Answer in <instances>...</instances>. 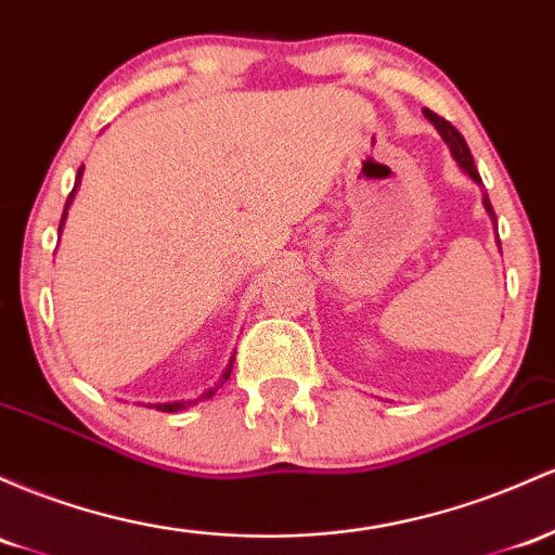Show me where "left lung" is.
<instances>
[{"label":"left lung","mask_w":555,"mask_h":555,"mask_svg":"<svg viewBox=\"0 0 555 555\" xmlns=\"http://www.w3.org/2000/svg\"><path fill=\"white\" fill-rule=\"evenodd\" d=\"M424 115L426 118L431 120V124H435V129L440 131V137L446 139V144L450 147V152H453V157H455V163H459L461 168L466 170L468 176H472L474 181H477V184H482V179H479V173H477V168H474V157H472V152H468V144H466V139L461 137L459 133V129H455V126H450L446 118H440V115L437 113H431V109H426L424 107ZM485 210L490 212V218H492V223H495V210H492V205H490V197H487L485 194ZM498 227V223H495ZM498 245H501V242H498Z\"/></svg>","instance_id":"obj_1"}]
</instances>
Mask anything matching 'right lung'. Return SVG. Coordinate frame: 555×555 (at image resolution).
Instances as JSON below:
<instances>
[{
    "instance_id": "add662e5",
    "label": "right lung",
    "mask_w": 555,
    "mask_h": 555,
    "mask_svg": "<svg viewBox=\"0 0 555 555\" xmlns=\"http://www.w3.org/2000/svg\"><path fill=\"white\" fill-rule=\"evenodd\" d=\"M81 173H83V168H78V173H76V184H73V192L68 194V203H65V210H63V218H60V234H63V227H65V218H68V208H70V203H73V197H76V192H78V184H81ZM231 363H234V358H231L229 361V366H227V371H223V376H221V382H218L216 387H210L208 392L205 395H199V400L203 398H212V395H216V389L223 385V382L229 379V374H231ZM189 403H184V400H179V403H155V408L157 411H163V413H176V411H181V408H186Z\"/></svg>"
}]
</instances>
